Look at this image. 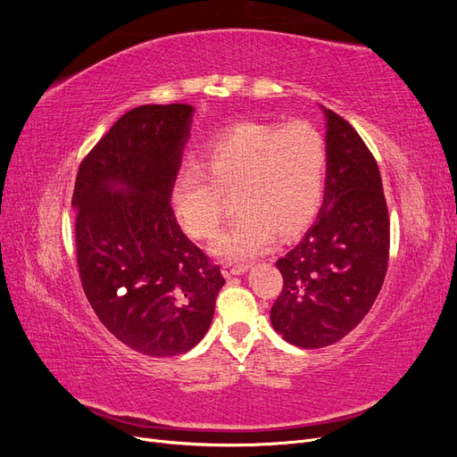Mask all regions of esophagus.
Instances as JSON below:
<instances>
[{
	"mask_svg": "<svg viewBox=\"0 0 457 457\" xmlns=\"http://www.w3.org/2000/svg\"><path fill=\"white\" fill-rule=\"evenodd\" d=\"M220 269H223V274L227 276V278H230V276L245 272L247 269H250V265H247V262H240V265H234V262H223Z\"/></svg>",
	"mask_w": 457,
	"mask_h": 457,
	"instance_id": "esophagus-1",
	"label": "esophagus"
}]
</instances>
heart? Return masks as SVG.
<instances>
[{
    "instance_id": "heart-1",
    "label": "heart",
    "mask_w": 457,
    "mask_h": 457,
    "mask_svg": "<svg viewBox=\"0 0 457 457\" xmlns=\"http://www.w3.org/2000/svg\"><path fill=\"white\" fill-rule=\"evenodd\" d=\"M204 163L177 173L171 202L183 228L213 238L230 212L227 192L238 190V219L215 240L227 259H245L274 238L305 227L322 196L328 148L309 123H240L205 148Z\"/></svg>"
}]
</instances>
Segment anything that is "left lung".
I'll list each match as a JSON object with an SVG mask.
<instances>
[{"instance_id": "8db88e82", "label": "left lung", "mask_w": 457, "mask_h": 457, "mask_svg": "<svg viewBox=\"0 0 457 457\" xmlns=\"http://www.w3.org/2000/svg\"><path fill=\"white\" fill-rule=\"evenodd\" d=\"M326 188L314 225L276 261L284 286L272 328L303 349L337 343L362 322L385 280L389 212L376 158L347 120L324 108Z\"/></svg>"}]
</instances>
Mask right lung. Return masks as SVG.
<instances>
[{
	"label": "right lung",
	"mask_w": 457,
	"mask_h": 457,
	"mask_svg": "<svg viewBox=\"0 0 457 457\" xmlns=\"http://www.w3.org/2000/svg\"><path fill=\"white\" fill-rule=\"evenodd\" d=\"M192 114L181 103L129 110L79 163L72 196L87 301L110 334L148 356L200 343L225 284L171 207Z\"/></svg>",
	"instance_id": "right-lung-1"
}]
</instances>
